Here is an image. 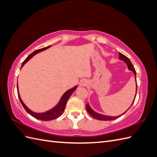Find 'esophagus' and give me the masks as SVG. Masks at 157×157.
<instances>
[{"mask_svg": "<svg viewBox=\"0 0 157 157\" xmlns=\"http://www.w3.org/2000/svg\"><path fill=\"white\" fill-rule=\"evenodd\" d=\"M87 84H88V82L86 81V80H82L81 81H80V85L81 86H86Z\"/></svg>", "mask_w": 157, "mask_h": 157, "instance_id": "esophagus-1", "label": "esophagus"}]
</instances>
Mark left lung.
I'll return each instance as SVG.
<instances>
[{
	"label": "left lung",
	"instance_id": "obj_1",
	"mask_svg": "<svg viewBox=\"0 0 157 157\" xmlns=\"http://www.w3.org/2000/svg\"><path fill=\"white\" fill-rule=\"evenodd\" d=\"M119 59H121V60H122L123 61H124V62L126 63V64L128 66V69L132 71V72L134 73V76H135V78H136V70H135V69L134 67V66H133L132 63H131L130 60L128 59L126 56H125L124 55H123L122 54L120 53V52H119ZM137 82H136V93H137ZM136 96H135V98H136ZM135 98H134V100H133V102L132 103L131 106L133 105V103H134V102L135 101ZM86 110H87L88 113L90 114V115H91L92 117H94V118H96V119L99 120V121H113V120H115V119H117V118H119L120 117H121L122 115H124V114L128 110V109L130 108V107L129 108H128V110L126 112H124V113H122L121 115L117 116V117H111V116L104 115H102V114H99L98 113H96V111H94L93 109L91 108V107L90 106L88 103L86 104Z\"/></svg>",
	"mask_w": 157,
	"mask_h": 157
}]
</instances>
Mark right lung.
<instances>
[{
	"label": "right lung",
	"instance_id": "add662e5",
	"mask_svg": "<svg viewBox=\"0 0 157 157\" xmlns=\"http://www.w3.org/2000/svg\"><path fill=\"white\" fill-rule=\"evenodd\" d=\"M50 46H47V47H45V48L36 50L35 52H33V53L31 54L29 56H28L27 58L24 60V61H23V62L22 63L21 69L23 67V66L30 59H31L35 54H36L37 53H39V52H42V51H44L46 49L49 48ZM77 86H75L73 88H71V89L68 90L67 92H65L63 94V96H61L59 103L57 104V105L51 109L50 110H48V111H47L44 112V113H35V112H33L31 110H30V109L25 105V103H23V101L21 100V97L20 96V93H19V91H18V84L17 83L18 98H19V99H20V101L21 103V105H23V108H24L25 109V111L32 117L36 118V119L41 120V121H44L54 120V119H56V118H58L59 116L61 115V114L63 113V111L65 110L66 104H67V102L68 101L69 97L71 96V94H73V92L75 91V90L77 89Z\"/></svg>",
	"mask_w": 157,
	"mask_h": 157
}]
</instances>
